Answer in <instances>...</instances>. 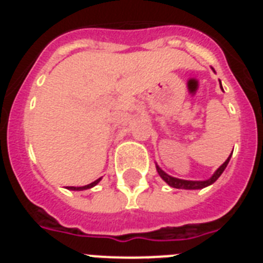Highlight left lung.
<instances>
[{
	"label": "left lung",
	"instance_id": "obj_1",
	"mask_svg": "<svg viewBox=\"0 0 263 263\" xmlns=\"http://www.w3.org/2000/svg\"><path fill=\"white\" fill-rule=\"evenodd\" d=\"M220 84H221V81H220ZM221 89H222V87H221ZM231 157H232V155H229V157H228V159L225 160L224 163H222L221 166H220L217 170H216V173L213 174V175L211 176L210 179H206V180H183V179L174 178V176H170L168 174L164 173L163 170L160 168V167L158 166V164H157V171H158V174H159L160 178L163 179L164 182H166L167 184L170 185V187L182 188V190H201V188L208 187V185L213 184V183H215L216 180H217V179L220 178V175H221V174L224 173L225 167H227L228 163H229V160H231Z\"/></svg>",
	"mask_w": 263,
	"mask_h": 263
}]
</instances>
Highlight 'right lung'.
<instances>
[{
    "instance_id": "add662e5",
    "label": "right lung",
    "mask_w": 263,
    "mask_h": 263,
    "mask_svg": "<svg viewBox=\"0 0 263 263\" xmlns=\"http://www.w3.org/2000/svg\"><path fill=\"white\" fill-rule=\"evenodd\" d=\"M101 180V178H99L97 180H95V182H92L90 184H87V185H83V187H67L68 190H72V191H83V190H88V188H92L95 187V185L97 184V183Z\"/></svg>"
}]
</instances>
